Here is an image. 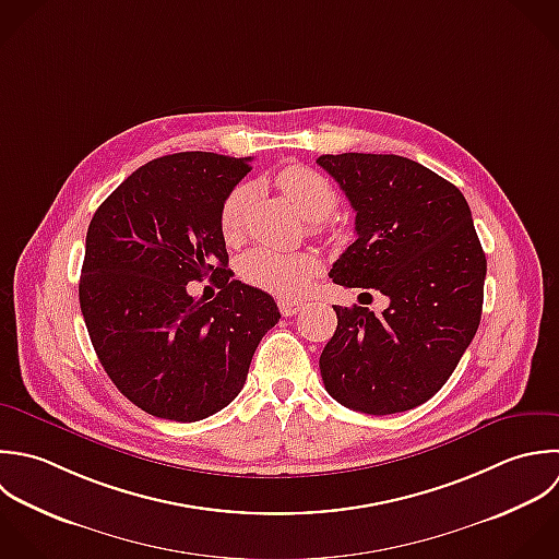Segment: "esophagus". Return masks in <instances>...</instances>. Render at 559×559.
I'll list each match as a JSON object with an SVG mask.
<instances>
[{
    "instance_id": "34e87169",
    "label": "esophagus",
    "mask_w": 559,
    "mask_h": 559,
    "mask_svg": "<svg viewBox=\"0 0 559 559\" xmlns=\"http://www.w3.org/2000/svg\"><path fill=\"white\" fill-rule=\"evenodd\" d=\"M305 307V302L302 300H289V298H283V300H278V309H281V313L285 316V318H292V316H296L300 309Z\"/></svg>"
}]
</instances>
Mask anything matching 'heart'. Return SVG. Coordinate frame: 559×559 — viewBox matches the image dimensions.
<instances>
[{
	"mask_svg": "<svg viewBox=\"0 0 559 559\" xmlns=\"http://www.w3.org/2000/svg\"><path fill=\"white\" fill-rule=\"evenodd\" d=\"M278 189L289 198L298 213L309 222H324L337 209V191L333 182L307 165H289L276 174ZM250 185H237L219 206V235L235 243L243 233V217L250 202ZM241 278L263 292L296 298L320 272V261L311 252H276L270 248L250 250L239 263Z\"/></svg>",
	"mask_w": 559,
	"mask_h": 559,
	"instance_id": "heart-1",
	"label": "heart"
}]
</instances>
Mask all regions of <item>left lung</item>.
<instances>
[{"label": "left lung", "mask_w": 559, "mask_h": 559, "mask_svg": "<svg viewBox=\"0 0 559 559\" xmlns=\"http://www.w3.org/2000/svg\"><path fill=\"white\" fill-rule=\"evenodd\" d=\"M318 165L357 213V239L329 276L390 298L379 318L333 307L324 388L361 414L414 409L449 381L481 322L488 263L471 206L455 185L405 156L322 154Z\"/></svg>", "instance_id": "1"}]
</instances>
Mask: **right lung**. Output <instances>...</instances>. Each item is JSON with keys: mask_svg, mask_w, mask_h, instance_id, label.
<instances>
[{"mask_svg": "<svg viewBox=\"0 0 559 559\" xmlns=\"http://www.w3.org/2000/svg\"><path fill=\"white\" fill-rule=\"evenodd\" d=\"M248 158L178 152L132 171L95 211L80 309L115 388L150 416L195 423L243 388L261 337L281 320L274 298L228 270L219 206ZM211 277L204 304L186 283Z\"/></svg>", "mask_w": 559, "mask_h": 559, "instance_id": "right-lung-1", "label": "right lung"}]
</instances>
